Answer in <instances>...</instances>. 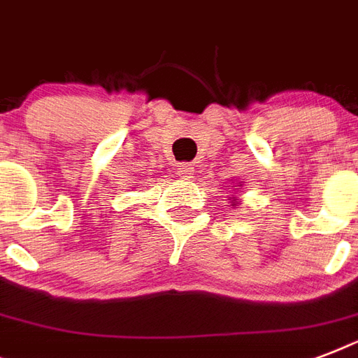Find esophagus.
<instances>
[{"instance_id":"esophagus-1","label":"esophagus","mask_w":358,"mask_h":358,"mask_svg":"<svg viewBox=\"0 0 358 358\" xmlns=\"http://www.w3.org/2000/svg\"><path fill=\"white\" fill-rule=\"evenodd\" d=\"M193 173H195V171H193V165H191V163H180L178 167H176V174H178L180 178H193Z\"/></svg>"}]
</instances>
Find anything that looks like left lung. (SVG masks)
Here are the masks:
<instances>
[{
    "label": "left lung",
    "instance_id": "left-lung-1",
    "mask_svg": "<svg viewBox=\"0 0 358 358\" xmlns=\"http://www.w3.org/2000/svg\"><path fill=\"white\" fill-rule=\"evenodd\" d=\"M229 201L232 202V206H236V204H239V201H238V199H236V196H230Z\"/></svg>",
    "mask_w": 358,
    "mask_h": 358
}]
</instances>
